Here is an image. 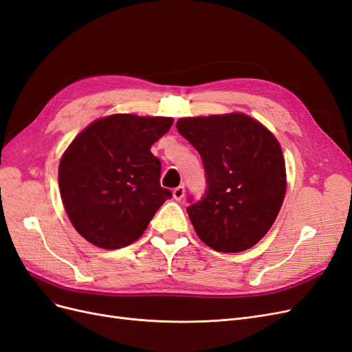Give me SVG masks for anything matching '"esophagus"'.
<instances>
[{
	"instance_id": "1",
	"label": "esophagus",
	"mask_w": 352,
	"mask_h": 352,
	"mask_svg": "<svg viewBox=\"0 0 352 352\" xmlns=\"http://www.w3.org/2000/svg\"><path fill=\"white\" fill-rule=\"evenodd\" d=\"M184 197H185V186L184 185H179L177 188L173 189V198L176 201H180Z\"/></svg>"
}]
</instances>
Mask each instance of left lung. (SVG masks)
Listing matches in <instances>:
<instances>
[{
  "mask_svg": "<svg viewBox=\"0 0 352 352\" xmlns=\"http://www.w3.org/2000/svg\"><path fill=\"white\" fill-rule=\"evenodd\" d=\"M176 127L201 155L206 172L204 195L188 197L197 235L219 252L254 247L278 217L286 192L278 140L242 113L189 117Z\"/></svg>",
  "mask_w": 352,
  "mask_h": 352,
  "instance_id": "left-lung-1",
  "label": "left lung"
}]
</instances>
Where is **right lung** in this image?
I'll return each mask as SVG.
<instances>
[{"mask_svg": "<svg viewBox=\"0 0 352 352\" xmlns=\"http://www.w3.org/2000/svg\"><path fill=\"white\" fill-rule=\"evenodd\" d=\"M172 124L170 117L113 114L74 138L60 162L58 185L72 225L88 242L126 247L172 198L160 185L162 163L151 153Z\"/></svg>", "mask_w": 352, "mask_h": 352, "instance_id": "obj_1", "label": "right lung"}]
</instances>
